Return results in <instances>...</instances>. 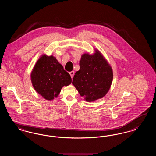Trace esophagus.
<instances>
[{
  "label": "esophagus",
  "mask_w": 156,
  "mask_h": 156,
  "mask_svg": "<svg viewBox=\"0 0 156 156\" xmlns=\"http://www.w3.org/2000/svg\"><path fill=\"white\" fill-rule=\"evenodd\" d=\"M69 74L71 75V77L73 78L74 77V71L69 72Z\"/></svg>",
  "instance_id": "esophagus-1"
}]
</instances>
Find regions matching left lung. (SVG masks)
I'll return each instance as SVG.
<instances>
[{"label":"left lung","instance_id":"obj_1","mask_svg":"<svg viewBox=\"0 0 156 156\" xmlns=\"http://www.w3.org/2000/svg\"><path fill=\"white\" fill-rule=\"evenodd\" d=\"M80 66L72 83L84 100L90 102L105 96L111 87L113 72L102 53L95 48L93 54L83 53Z\"/></svg>","mask_w":156,"mask_h":156}]
</instances>
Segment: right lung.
Returning a JSON list of instances; mask_svg holds the SVG:
<instances>
[{
    "label": "right lung",
    "instance_id": "add662e5",
    "mask_svg": "<svg viewBox=\"0 0 156 156\" xmlns=\"http://www.w3.org/2000/svg\"><path fill=\"white\" fill-rule=\"evenodd\" d=\"M32 85L37 94L46 100H53L63 87L71 83V78L56 57L43 54L31 72Z\"/></svg>",
    "mask_w": 156,
    "mask_h": 156
}]
</instances>
